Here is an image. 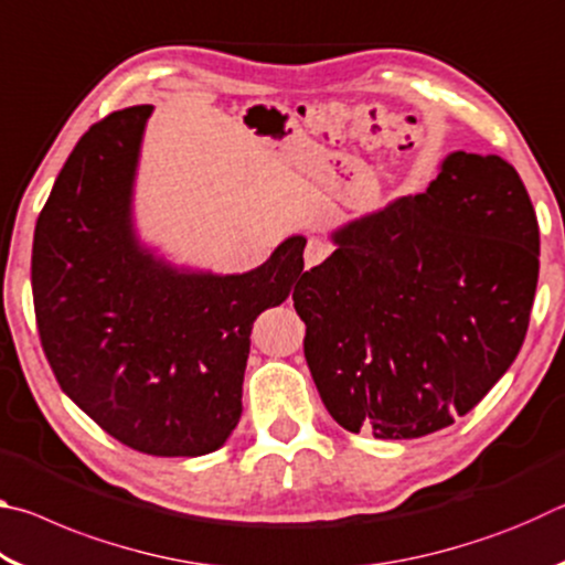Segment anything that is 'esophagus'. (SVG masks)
Here are the masks:
<instances>
[{
	"label": "esophagus",
	"mask_w": 565,
	"mask_h": 565,
	"mask_svg": "<svg viewBox=\"0 0 565 565\" xmlns=\"http://www.w3.org/2000/svg\"><path fill=\"white\" fill-rule=\"evenodd\" d=\"M329 254H331V244L329 242H323V238H309V244H306V248H303L306 269H311V266L321 264Z\"/></svg>",
	"instance_id": "obj_1"
}]
</instances>
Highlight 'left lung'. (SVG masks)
Masks as SVG:
<instances>
[{"instance_id":"8db88e82","label":"left lung","mask_w":565,"mask_h":565,"mask_svg":"<svg viewBox=\"0 0 565 565\" xmlns=\"http://www.w3.org/2000/svg\"><path fill=\"white\" fill-rule=\"evenodd\" d=\"M331 242L294 309L333 420L418 438L466 416L529 331L541 242L519 171L454 151L424 194L353 218Z\"/></svg>"}]
</instances>
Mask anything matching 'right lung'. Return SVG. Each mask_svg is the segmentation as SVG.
<instances>
[{"instance_id":"right-lung-1","label":"right lung","mask_w":565,"mask_h":565,"mask_svg":"<svg viewBox=\"0 0 565 565\" xmlns=\"http://www.w3.org/2000/svg\"><path fill=\"white\" fill-rule=\"evenodd\" d=\"M151 104L84 134L34 228L42 349L84 414L134 451L204 456L242 418L252 327L299 289L303 236L246 274L177 269L139 244L131 199Z\"/></svg>"}]
</instances>
